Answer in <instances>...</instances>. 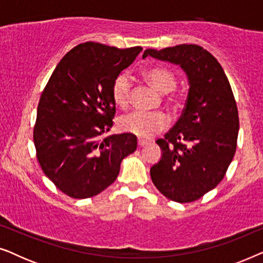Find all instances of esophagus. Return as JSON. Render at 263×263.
<instances>
[{"instance_id":"1","label":"esophagus","mask_w":263,"mask_h":263,"mask_svg":"<svg viewBox=\"0 0 263 263\" xmlns=\"http://www.w3.org/2000/svg\"><path fill=\"white\" fill-rule=\"evenodd\" d=\"M148 143H149V142L145 141V140H138V146H139V147H143V146L148 145Z\"/></svg>"}]
</instances>
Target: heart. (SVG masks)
<instances>
[{"label":"heart","mask_w":263,"mask_h":263,"mask_svg":"<svg viewBox=\"0 0 263 263\" xmlns=\"http://www.w3.org/2000/svg\"><path fill=\"white\" fill-rule=\"evenodd\" d=\"M149 84L160 93H168L176 87L177 79L171 70L165 68H153L146 73ZM133 82L128 73H121L115 79L111 95L114 103L120 107H127L130 102ZM166 117L161 112H143V111H132L123 115L118 120L121 130L138 136L140 139H151L157 133L166 127Z\"/></svg>","instance_id":"heart-1"}]
</instances>
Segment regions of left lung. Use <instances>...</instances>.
Segmentation results:
<instances>
[{
  "instance_id": "8db88e82",
  "label": "left lung",
  "mask_w": 263,
  "mask_h": 263,
  "mask_svg": "<svg viewBox=\"0 0 263 263\" xmlns=\"http://www.w3.org/2000/svg\"><path fill=\"white\" fill-rule=\"evenodd\" d=\"M148 56L177 64L189 85L182 116L164 139L157 140L163 153L151 167V178L167 199L192 202L221 182L236 153L239 120L231 86L202 46L147 49L142 59Z\"/></svg>"
}]
</instances>
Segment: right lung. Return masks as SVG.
Masks as SVG:
<instances>
[{"mask_svg":"<svg viewBox=\"0 0 263 263\" xmlns=\"http://www.w3.org/2000/svg\"><path fill=\"white\" fill-rule=\"evenodd\" d=\"M142 48L86 42L53 70L37 109L33 141L46 177L74 199L98 195L116 181L122 160L138 147L129 133L109 135L116 112L111 88Z\"/></svg>","mask_w":263,"mask_h":263,"instance_id":"obj_1","label":"right lung"}]
</instances>
